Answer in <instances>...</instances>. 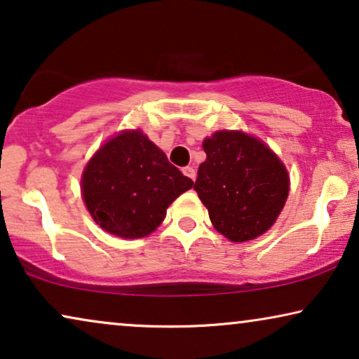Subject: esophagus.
<instances>
[{
  "mask_svg": "<svg viewBox=\"0 0 359 359\" xmlns=\"http://www.w3.org/2000/svg\"><path fill=\"white\" fill-rule=\"evenodd\" d=\"M183 173L188 176V178L196 181V170L193 168V166H186V168H183Z\"/></svg>",
  "mask_w": 359,
  "mask_h": 359,
  "instance_id": "34e87169",
  "label": "esophagus"
}]
</instances>
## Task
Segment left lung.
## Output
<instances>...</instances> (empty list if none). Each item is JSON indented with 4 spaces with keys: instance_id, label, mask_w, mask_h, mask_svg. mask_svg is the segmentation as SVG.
Returning <instances> with one entry per match:
<instances>
[{
    "instance_id": "8db88e82",
    "label": "left lung",
    "mask_w": 359,
    "mask_h": 359,
    "mask_svg": "<svg viewBox=\"0 0 359 359\" xmlns=\"http://www.w3.org/2000/svg\"><path fill=\"white\" fill-rule=\"evenodd\" d=\"M208 155L194 189L217 232L247 242L266 232L284 208L287 171L263 142L243 132H215L203 142Z\"/></svg>"
}]
</instances>
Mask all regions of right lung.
Returning <instances> with one entry per match:
<instances>
[{
    "label": "right lung",
    "instance_id": "1",
    "mask_svg": "<svg viewBox=\"0 0 359 359\" xmlns=\"http://www.w3.org/2000/svg\"><path fill=\"white\" fill-rule=\"evenodd\" d=\"M193 181L140 130L122 132L97 150L81 180L83 199L106 232L140 238L163 222L166 209Z\"/></svg>",
    "mask_w": 359,
    "mask_h": 359
}]
</instances>
